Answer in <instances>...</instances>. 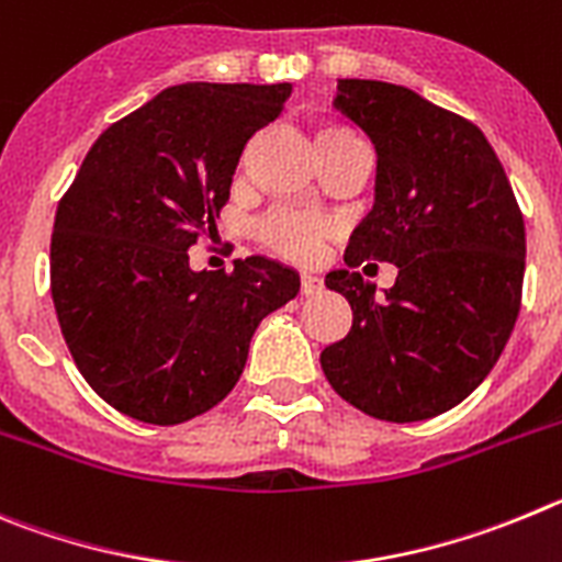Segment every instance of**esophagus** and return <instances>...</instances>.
<instances>
[{
    "label": "esophagus",
    "mask_w": 562,
    "mask_h": 562,
    "mask_svg": "<svg viewBox=\"0 0 562 562\" xmlns=\"http://www.w3.org/2000/svg\"><path fill=\"white\" fill-rule=\"evenodd\" d=\"M322 280H318V277H313V274H302L300 277V291H302V296H313V293H318L322 291Z\"/></svg>",
    "instance_id": "1"
}]
</instances>
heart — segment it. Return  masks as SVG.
I'll return each instance as SVG.
<instances>
[{"label":"heart","mask_w":562,"mask_h":562,"mask_svg":"<svg viewBox=\"0 0 562 562\" xmlns=\"http://www.w3.org/2000/svg\"><path fill=\"white\" fill-rule=\"evenodd\" d=\"M313 143H316L318 156H322L344 148V145L361 143V139L347 125L325 120V123H316V128H313ZM333 232H336V226H333L330 218L296 210H274L257 224L260 244L291 262L316 260L322 255V246L333 237Z\"/></svg>","instance_id":"heart-1"}]
</instances>
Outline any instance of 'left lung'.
<instances>
[{"instance_id":"obj_1","label":"left lung","mask_w":562,"mask_h":562,"mask_svg":"<svg viewBox=\"0 0 562 562\" xmlns=\"http://www.w3.org/2000/svg\"><path fill=\"white\" fill-rule=\"evenodd\" d=\"M336 109L372 139L378 176L347 269L325 277L350 302L352 327L322 350V369L369 417H437L490 375L509 341L527 266L524 215L470 120L383 80H341ZM363 259L398 266L386 297L351 271Z\"/></svg>"}]
</instances>
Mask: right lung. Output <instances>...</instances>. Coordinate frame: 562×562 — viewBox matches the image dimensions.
I'll use <instances>...</instances> for the list:
<instances>
[{
	"label": "right lung",
	"instance_id": "right-lung-1",
	"mask_svg": "<svg viewBox=\"0 0 562 562\" xmlns=\"http://www.w3.org/2000/svg\"><path fill=\"white\" fill-rule=\"evenodd\" d=\"M288 83H181L98 136L58 201L49 288L69 352L109 406L179 426L237 383L257 325L300 291L269 257L193 271L246 143Z\"/></svg>",
	"mask_w": 562,
	"mask_h": 562
}]
</instances>
